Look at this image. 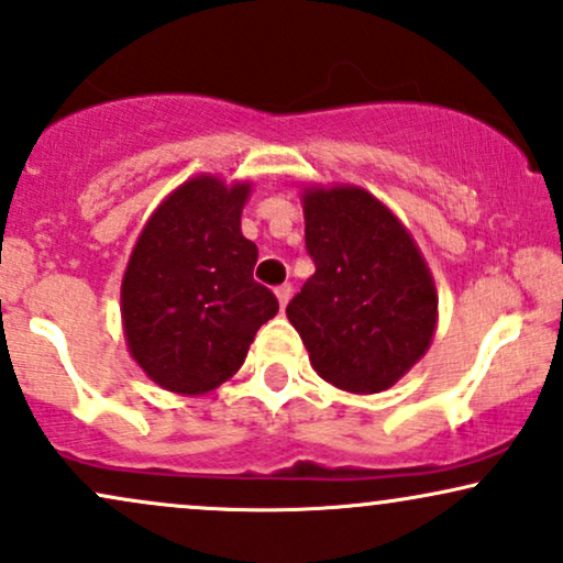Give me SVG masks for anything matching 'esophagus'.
<instances>
[{"mask_svg":"<svg viewBox=\"0 0 563 563\" xmlns=\"http://www.w3.org/2000/svg\"><path fill=\"white\" fill-rule=\"evenodd\" d=\"M275 296H277V301H280V309H286L290 296H294V286H290V283H283V286L275 288Z\"/></svg>","mask_w":563,"mask_h":563,"instance_id":"obj_1","label":"esophagus"}]
</instances>
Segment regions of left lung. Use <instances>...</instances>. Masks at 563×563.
I'll list each match as a JSON object with an SVG mask.
<instances>
[{
    "mask_svg": "<svg viewBox=\"0 0 563 563\" xmlns=\"http://www.w3.org/2000/svg\"><path fill=\"white\" fill-rule=\"evenodd\" d=\"M303 220L314 275L286 314L311 367L341 390L390 388L435 333L428 264L390 209L362 188H307Z\"/></svg>",
    "mask_w": 563,
    "mask_h": 563,
    "instance_id": "1",
    "label": "left lung"
}]
</instances>
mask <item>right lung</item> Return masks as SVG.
<instances>
[{"instance_id": "1", "label": "right lung", "mask_w": 563, "mask_h": 563, "mask_svg": "<svg viewBox=\"0 0 563 563\" xmlns=\"http://www.w3.org/2000/svg\"><path fill=\"white\" fill-rule=\"evenodd\" d=\"M249 183L194 178L141 230L123 277L128 349L154 383L199 396L233 377L277 299L254 280L256 243L243 239Z\"/></svg>"}]
</instances>
